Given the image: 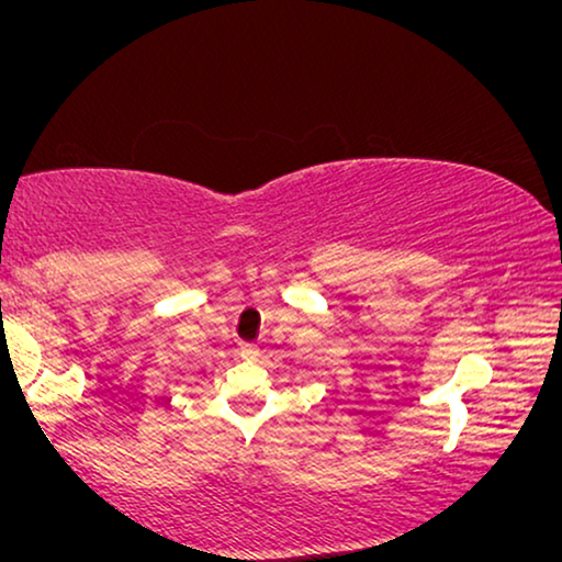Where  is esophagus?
Listing matches in <instances>:
<instances>
[{
  "label": "esophagus",
  "instance_id": "1",
  "mask_svg": "<svg viewBox=\"0 0 562 562\" xmlns=\"http://www.w3.org/2000/svg\"><path fill=\"white\" fill-rule=\"evenodd\" d=\"M237 356L243 360H258V348L250 342H240V348H237Z\"/></svg>",
  "mask_w": 562,
  "mask_h": 562
}]
</instances>
